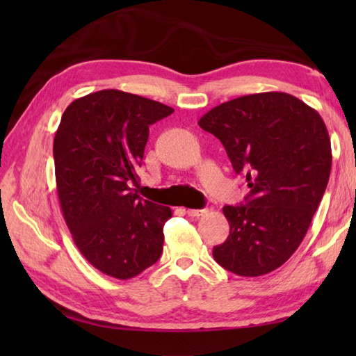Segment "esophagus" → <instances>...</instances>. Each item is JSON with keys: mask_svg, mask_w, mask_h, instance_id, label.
Returning <instances> with one entry per match:
<instances>
[{"mask_svg": "<svg viewBox=\"0 0 356 356\" xmlns=\"http://www.w3.org/2000/svg\"><path fill=\"white\" fill-rule=\"evenodd\" d=\"M207 213V209H186V214L191 217H200Z\"/></svg>", "mask_w": 356, "mask_h": 356, "instance_id": "1", "label": "esophagus"}]
</instances>
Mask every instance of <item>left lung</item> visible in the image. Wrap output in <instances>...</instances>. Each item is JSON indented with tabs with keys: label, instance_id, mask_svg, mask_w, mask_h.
<instances>
[{
	"label": "left lung",
	"instance_id": "left-lung-1",
	"mask_svg": "<svg viewBox=\"0 0 356 356\" xmlns=\"http://www.w3.org/2000/svg\"><path fill=\"white\" fill-rule=\"evenodd\" d=\"M199 125L223 143L249 188L245 205L223 207L229 236L214 260L236 275L269 274L297 251L326 191V124L298 97L266 92L217 105Z\"/></svg>",
	"mask_w": 356,
	"mask_h": 356
}]
</instances>
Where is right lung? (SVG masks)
Wrapping results in <instances>:
<instances>
[{"label":"right lung","mask_w":356,"mask_h":356,"mask_svg":"<svg viewBox=\"0 0 356 356\" xmlns=\"http://www.w3.org/2000/svg\"><path fill=\"white\" fill-rule=\"evenodd\" d=\"M168 105L101 90L65 108L55 140L59 205L74 245L102 274L128 280L161 259L168 207L142 199L138 185L149 125Z\"/></svg>","instance_id":"right-lung-1"}]
</instances>
